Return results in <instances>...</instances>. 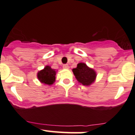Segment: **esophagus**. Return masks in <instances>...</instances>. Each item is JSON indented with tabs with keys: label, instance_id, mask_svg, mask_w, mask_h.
<instances>
[{
	"label": "esophagus",
	"instance_id": "esophagus-1",
	"mask_svg": "<svg viewBox=\"0 0 135 135\" xmlns=\"http://www.w3.org/2000/svg\"><path fill=\"white\" fill-rule=\"evenodd\" d=\"M62 67H63V69H68L69 68V65H64L63 66H62Z\"/></svg>",
	"mask_w": 135,
	"mask_h": 135
}]
</instances>
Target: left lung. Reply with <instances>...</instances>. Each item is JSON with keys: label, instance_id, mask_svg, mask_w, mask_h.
<instances>
[{"label": "left lung", "instance_id": "left-lung-1", "mask_svg": "<svg viewBox=\"0 0 135 135\" xmlns=\"http://www.w3.org/2000/svg\"><path fill=\"white\" fill-rule=\"evenodd\" d=\"M73 72L79 83L85 86L90 85L96 79L97 73L95 70L89 68L85 63H79L76 68L73 69Z\"/></svg>", "mask_w": 135, "mask_h": 135}]
</instances>
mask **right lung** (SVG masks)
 I'll return each mask as SVG.
<instances>
[{"label":"right lung","instance_id":"1","mask_svg":"<svg viewBox=\"0 0 135 135\" xmlns=\"http://www.w3.org/2000/svg\"><path fill=\"white\" fill-rule=\"evenodd\" d=\"M56 73L55 69H51L49 66H46L44 69L40 70L37 74L38 79L45 85H51L55 82Z\"/></svg>","mask_w":135,"mask_h":135}]
</instances>
